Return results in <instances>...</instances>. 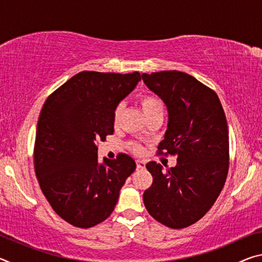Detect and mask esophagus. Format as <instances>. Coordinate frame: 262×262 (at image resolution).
Segmentation results:
<instances>
[{
  "label": "esophagus",
  "instance_id": "1",
  "mask_svg": "<svg viewBox=\"0 0 262 262\" xmlns=\"http://www.w3.org/2000/svg\"><path fill=\"white\" fill-rule=\"evenodd\" d=\"M136 166H137V168H144L145 167V162L142 161V159H137Z\"/></svg>",
  "mask_w": 262,
  "mask_h": 262
}]
</instances>
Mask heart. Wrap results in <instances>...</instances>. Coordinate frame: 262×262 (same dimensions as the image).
<instances>
[{
	"label": "heart",
	"mask_w": 262,
	"mask_h": 262,
	"mask_svg": "<svg viewBox=\"0 0 262 262\" xmlns=\"http://www.w3.org/2000/svg\"><path fill=\"white\" fill-rule=\"evenodd\" d=\"M140 104L141 107L143 110V112L145 114V117H150L152 114H157V113H164V110H165V105H164V101L159 98V97L155 96V95H142L140 97ZM123 111V105L119 104L117 105V107L114 108L113 112V121L118 122L119 118ZM129 147L132 149L133 152L135 154H141L142 152V147L137 143H130Z\"/></svg>",
	"instance_id": "obj_1"
}]
</instances>
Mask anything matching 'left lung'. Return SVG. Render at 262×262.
<instances>
[{
  "label": "left lung",
  "instance_id": "obj_1",
  "mask_svg": "<svg viewBox=\"0 0 262 262\" xmlns=\"http://www.w3.org/2000/svg\"><path fill=\"white\" fill-rule=\"evenodd\" d=\"M142 78L168 111L158 154L177 156V165L166 171L156 162L145 165L154 180L144 190V206L165 227L187 228L207 214L227 180V117L216 92L188 74L164 70Z\"/></svg>",
  "mask_w": 262,
  "mask_h": 262
}]
</instances>
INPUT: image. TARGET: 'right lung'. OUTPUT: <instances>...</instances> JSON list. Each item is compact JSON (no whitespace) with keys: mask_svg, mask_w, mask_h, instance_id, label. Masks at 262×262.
Wrapping results in <instances>:
<instances>
[{"mask_svg":"<svg viewBox=\"0 0 262 262\" xmlns=\"http://www.w3.org/2000/svg\"><path fill=\"white\" fill-rule=\"evenodd\" d=\"M141 79L132 74L81 72L48 96L33 149L37 179L62 220L88 229L112 214L134 159L97 157L98 142L114 133L113 112Z\"/></svg>","mask_w":262,"mask_h":262,"instance_id":"add662e5","label":"right lung"}]
</instances>
